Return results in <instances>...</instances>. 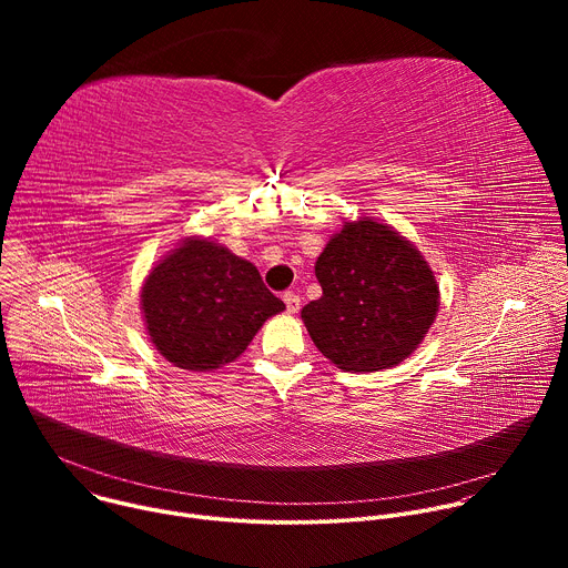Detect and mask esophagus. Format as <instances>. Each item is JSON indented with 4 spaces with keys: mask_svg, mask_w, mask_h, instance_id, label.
Listing matches in <instances>:
<instances>
[{
    "mask_svg": "<svg viewBox=\"0 0 568 568\" xmlns=\"http://www.w3.org/2000/svg\"><path fill=\"white\" fill-rule=\"evenodd\" d=\"M283 301H285V307H287V312H298V307H301V296L298 294H294V292H285L283 294Z\"/></svg>",
    "mask_w": 568,
    "mask_h": 568,
    "instance_id": "1",
    "label": "esophagus"
}]
</instances>
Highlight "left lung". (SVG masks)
Here are the masks:
<instances>
[{"instance_id": "8db88e82", "label": "left lung", "mask_w": 568, "mask_h": 568, "mask_svg": "<svg viewBox=\"0 0 568 568\" xmlns=\"http://www.w3.org/2000/svg\"><path fill=\"white\" fill-rule=\"evenodd\" d=\"M323 294L303 310L314 346L351 373L409 357L438 312V285L420 252L390 226L346 222L318 256Z\"/></svg>"}]
</instances>
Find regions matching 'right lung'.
Masks as SVG:
<instances>
[{"label": "right lung", "instance_id": "obj_1", "mask_svg": "<svg viewBox=\"0 0 568 568\" xmlns=\"http://www.w3.org/2000/svg\"><path fill=\"white\" fill-rule=\"evenodd\" d=\"M141 303L154 348L186 371L233 362L263 323L285 310L252 263L200 237L150 272Z\"/></svg>", "mask_w": 568, "mask_h": 568}]
</instances>
